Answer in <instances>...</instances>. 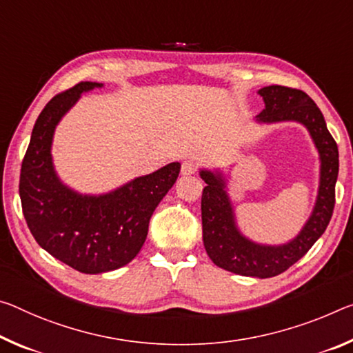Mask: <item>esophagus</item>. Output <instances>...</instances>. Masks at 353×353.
I'll use <instances>...</instances> for the list:
<instances>
[{"mask_svg":"<svg viewBox=\"0 0 353 353\" xmlns=\"http://www.w3.org/2000/svg\"><path fill=\"white\" fill-rule=\"evenodd\" d=\"M196 170H198L196 161H194V160H185L182 163L181 172H182V176H190V174H194V172H196Z\"/></svg>","mask_w":353,"mask_h":353,"instance_id":"esophagus-1","label":"esophagus"}]
</instances>
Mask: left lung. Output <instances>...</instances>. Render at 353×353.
<instances>
[{
	"label": "left lung",
	"mask_w": 353,
	"mask_h": 353,
	"mask_svg": "<svg viewBox=\"0 0 353 353\" xmlns=\"http://www.w3.org/2000/svg\"><path fill=\"white\" fill-rule=\"evenodd\" d=\"M265 108L256 116L257 124L299 122L310 132L321 160L314 207L303 228L292 240L281 245L257 243L243 236L228 193V179L220 170H199L207 183L201 199L203 240L215 265L242 276L272 278L301 259L325 232L333 215L334 185L339 171V154L330 135L322 111L306 92L286 86H265L257 91Z\"/></svg>",
	"instance_id": "8db88e82"
}]
</instances>
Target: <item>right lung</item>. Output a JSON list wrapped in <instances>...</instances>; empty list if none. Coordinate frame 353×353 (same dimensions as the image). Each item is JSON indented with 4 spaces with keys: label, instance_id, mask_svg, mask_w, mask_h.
<instances>
[{
    "label": "right lung",
    "instance_id": "1",
    "mask_svg": "<svg viewBox=\"0 0 353 353\" xmlns=\"http://www.w3.org/2000/svg\"><path fill=\"white\" fill-rule=\"evenodd\" d=\"M83 81L53 97L39 114L20 172V199L36 242L75 270L97 275L127 265L144 245L155 207L174 185L172 161L103 194H83L61 181L52 144L56 125L83 92L102 88Z\"/></svg>",
    "mask_w": 353,
    "mask_h": 353
}]
</instances>
